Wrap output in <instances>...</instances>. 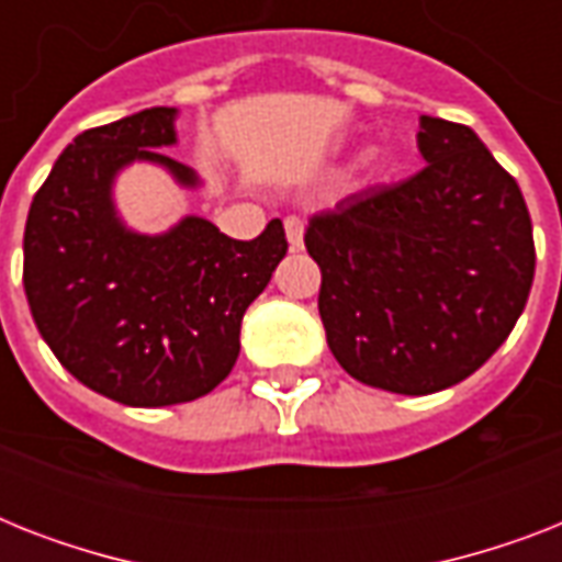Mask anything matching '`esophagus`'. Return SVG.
Returning <instances> with one entry per match:
<instances>
[{
    "label": "esophagus",
    "mask_w": 562,
    "mask_h": 562,
    "mask_svg": "<svg viewBox=\"0 0 562 562\" xmlns=\"http://www.w3.org/2000/svg\"><path fill=\"white\" fill-rule=\"evenodd\" d=\"M285 236H289L291 250H300L303 247V221L297 215H289L285 218Z\"/></svg>",
    "instance_id": "obj_1"
}]
</instances>
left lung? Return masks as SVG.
Segmentation results:
<instances>
[{
    "mask_svg": "<svg viewBox=\"0 0 562 562\" xmlns=\"http://www.w3.org/2000/svg\"><path fill=\"white\" fill-rule=\"evenodd\" d=\"M426 169L308 221L317 312L347 373L426 396L472 375L522 315L533 229L510 175L475 131L419 116Z\"/></svg>",
    "mask_w": 562,
    "mask_h": 562,
    "instance_id": "8db88e82",
    "label": "left lung"
}]
</instances>
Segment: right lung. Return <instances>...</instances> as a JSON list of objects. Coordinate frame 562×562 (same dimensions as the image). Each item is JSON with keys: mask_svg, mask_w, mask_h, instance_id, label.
Instances as JSON below:
<instances>
[{"mask_svg": "<svg viewBox=\"0 0 562 562\" xmlns=\"http://www.w3.org/2000/svg\"><path fill=\"white\" fill-rule=\"evenodd\" d=\"M175 119V108H151L75 136L34 194L22 238V285L43 341L78 382L134 408L192 402L227 379L241 317L289 250L280 218L250 241L198 215L160 236L122 224L113 180L131 162L201 183L162 151L178 143Z\"/></svg>", "mask_w": 562, "mask_h": 562, "instance_id": "1", "label": "right lung"}]
</instances>
